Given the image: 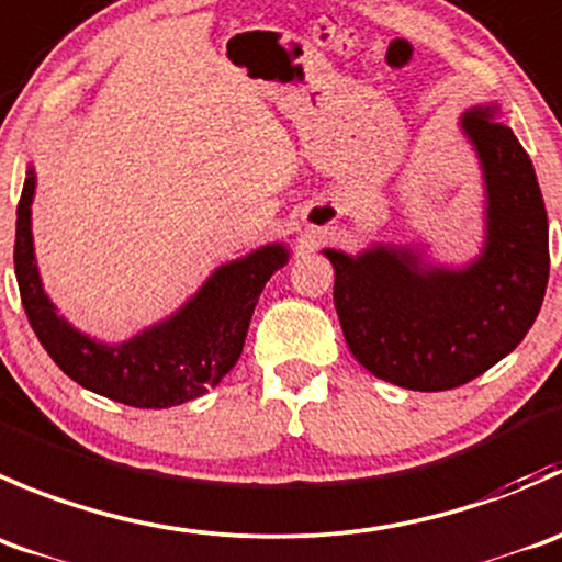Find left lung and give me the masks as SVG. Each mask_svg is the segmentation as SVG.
Listing matches in <instances>:
<instances>
[{"label":"left lung","instance_id":"left-lung-1","mask_svg":"<svg viewBox=\"0 0 562 562\" xmlns=\"http://www.w3.org/2000/svg\"><path fill=\"white\" fill-rule=\"evenodd\" d=\"M462 127L486 180V248L462 270L429 268L409 248L360 257L327 248L333 303L360 366L407 391H451L514 352L541 311L549 281V224L530 155L494 105Z\"/></svg>","mask_w":562,"mask_h":562}]
</instances>
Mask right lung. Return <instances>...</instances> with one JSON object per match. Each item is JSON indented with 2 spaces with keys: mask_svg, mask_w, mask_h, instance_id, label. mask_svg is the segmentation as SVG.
<instances>
[{
  "mask_svg": "<svg viewBox=\"0 0 562 562\" xmlns=\"http://www.w3.org/2000/svg\"><path fill=\"white\" fill-rule=\"evenodd\" d=\"M32 196L35 171L30 169L15 221V279L37 341L70 380L127 407L166 409L204 396L229 374L265 283L289 259L281 243L218 268L177 314L109 347L74 330L43 292L32 248Z\"/></svg>",
  "mask_w": 562,
  "mask_h": 562,
  "instance_id": "obj_1",
  "label": "right lung"
}]
</instances>
